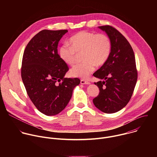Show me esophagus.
<instances>
[{"label":"esophagus","instance_id":"obj_1","mask_svg":"<svg viewBox=\"0 0 157 157\" xmlns=\"http://www.w3.org/2000/svg\"><path fill=\"white\" fill-rule=\"evenodd\" d=\"M81 82V84H90V82H89L83 80V79L81 80V82Z\"/></svg>","mask_w":157,"mask_h":157}]
</instances>
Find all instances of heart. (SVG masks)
<instances>
[{"label": "heart", "mask_w": 157, "mask_h": 157, "mask_svg": "<svg viewBox=\"0 0 157 157\" xmlns=\"http://www.w3.org/2000/svg\"><path fill=\"white\" fill-rule=\"evenodd\" d=\"M68 44H63L58 53L61 60L69 66H73L76 62V54L83 53L82 63L70 70L73 77L87 79L94 71L96 65L100 66L106 63L111 52L112 44L110 38L104 33L81 31L69 40Z\"/></svg>", "instance_id": "obj_1"}]
</instances>
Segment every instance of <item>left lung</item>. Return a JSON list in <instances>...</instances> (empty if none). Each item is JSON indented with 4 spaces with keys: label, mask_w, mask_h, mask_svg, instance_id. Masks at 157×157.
Segmentation results:
<instances>
[{
    "label": "left lung",
    "mask_w": 157,
    "mask_h": 157,
    "mask_svg": "<svg viewBox=\"0 0 157 157\" xmlns=\"http://www.w3.org/2000/svg\"><path fill=\"white\" fill-rule=\"evenodd\" d=\"M99 28L110 38L112 48L106 63L93 74L104 79L94 82L100 92L93 103L104 113H115L128 104L134 91L137 80L135 55L129 42L115 28L110 25Z\"/></svg>",
    "instance_id": "obj_1"
}]
</instances>
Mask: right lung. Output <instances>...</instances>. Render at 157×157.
Segmentation results:
<instances>
[{
    "mask_svg": "<svg viewBox=\"0 0 157 157\" xmlns=\"http://www.w3.org/2000/svg\"><path fill=\"white\" fill-rule=\"evenodd\" d=\"M67 30H43L29 42L22 58L21 76L30 100L46 116L59 114L70 101L79 79L64 78L68 65L58 53Z\"/></svg>",
    "mask_w": 157,
    "mask_h": 157,
    "instance_id": "obj_1",
    "label": "right lung"
}]
</instances>
